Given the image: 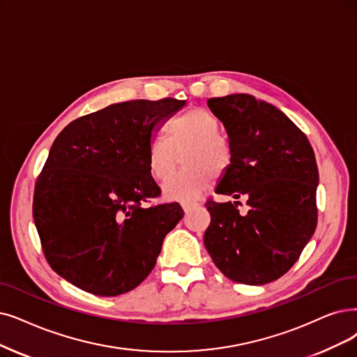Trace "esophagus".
I'll list each match as a JSON object with an SVG mask.
<instances>
[{
	"instance_id": "esophagus-1",
	"label": "esophagus",
	"mask_w": 357,
	"mask_h": 357,
	"mask_svg": "<svg viewBox=\"0 0 357 357\" xmlns=\"http://www.w3.org/2000/svg\"><path fill=\"white\" fill-rule=\"evenodd\" d=\"M181 206H183V211H184V212H190L192 209H195L196 206H199V204H197V202H184Z\"/></svg>"
}]
</instances>
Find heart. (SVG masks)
<instances>
[{
    "instance_id": "b5f03b06",
    "label": "heart",
    "mask_w": 357,
    "mask_h": 357,
    "mask_svg": "<svg viewBox=\"0 0 357 357\" xmlns=\"http://www.w3.org/2000/svg\"><path fill=\"white\" fill-rule=\"evenodd\" d=\"M220 133L218 119L204 108L188 109L167 129L168 144L174 151L188 146L183 155V171L171 178L164 192L173 199L190 201L201 195L213 178L220 176L231 162V148ZM171 147V148H172ZM170 148V149H171ZM164 140L155 139L148 149L151 176L165 181L174 174L176 155Z\"/></svg>"
}]
</instances>
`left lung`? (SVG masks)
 Listing matches in <instances>:
<instances>
[{"label":"left lung","mask_w":357,"mask_h":357,"mask_svg":"<svg viewBox=\"0 0 357 357\" xmlns=\"http://www.w3.org/2000/svg\"><path fill=\"white\" fill-rule=\"evenodd\" d=\"M224 126L231 162L215 193L246 197L206 202L211 224L204 243L221 273L236 282L262 286L298 259L318 222L315 153L305 133L277 107L248 93L211 98Z\"/></svg>","instance_id":"8db88e82"}]
</instances>
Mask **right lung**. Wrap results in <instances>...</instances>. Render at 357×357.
I'll list each match as a JSON object with an SVG mask.
<instances>
[{
  "mask_svg": "<svg viewBox=\"0 0 357 357\" xmlns=\"http://www.w3.org/2000/svg\"><path fill=\"white\" fill-rule=\"evenodd\" d=\"M184 105L174 98L112 104L71 121L54 140L35 186L33 220L48 264L73 286L119 296L155 266L183 209L144 206L161 193L148 149Z\"/></svg>",
  "mask_w": 357,
  "mask_h": 357,
  "instance_id": "obj_1",
  "label": "right lung"
}]
</instances>
